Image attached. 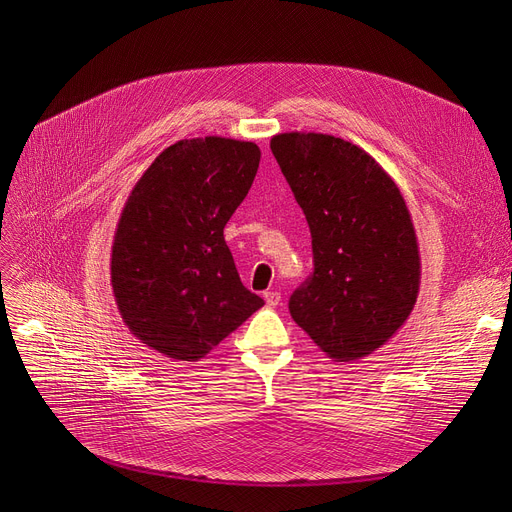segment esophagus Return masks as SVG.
Listing matches in <instances>:
<instances>
[{
    "instance_id": "obj_1",
    "label": "esophagus",
    "mask_w": 512,
    "mask_h": 512,
    "mask_svg": "<svg viewBox=\"0 0 512 512\" xmlns=\"http://www.w3.org/2000/svg\"><path fill=\"white\" fill-rule=\"evenodd\" d=\"M263 299H265V303L270 305V307H276V305L282 301V297H280V292H278V290H267V292L263 294Z\"/></svg>"
}]
</instances>
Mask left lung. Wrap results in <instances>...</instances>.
I'll return each mask as SVG.
<instances>
[{"instance_id": "obj_1", "label": "left lung", "mask_w": 512, "mask_h": 512, "mask_svg": "<svg viewBox=\"0 0 512 512\" xmlns=\"http://www.w3.org/2000/svg\"><path fill=\"white\" fill-rule=\"evenodd\" d=\"M313 247V274L292 292V319L334 361H357L409 319L421 259L409 207L361 147L321 132H282L270 143Z\"/></svg>"}]
</instances>
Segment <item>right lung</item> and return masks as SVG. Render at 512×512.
Wrapping results in <instances>:
<instances>
[{"label":"right lung","instance_id":"right-lung-1","mask_svg":"<svg viewBox=\"0 0 512 512\" xmlns=\"http://www.w3.org/2000/svg\"><path fill=\"white\" fill-rule=\"evenodd\" d=\"M259 159L249 141L184 139L130 191L112 245V288L124 324L153 351L199 361L263 307L224 240Z\"/></svg>","mask_w":512,"mask_h":512}]
</instances>
